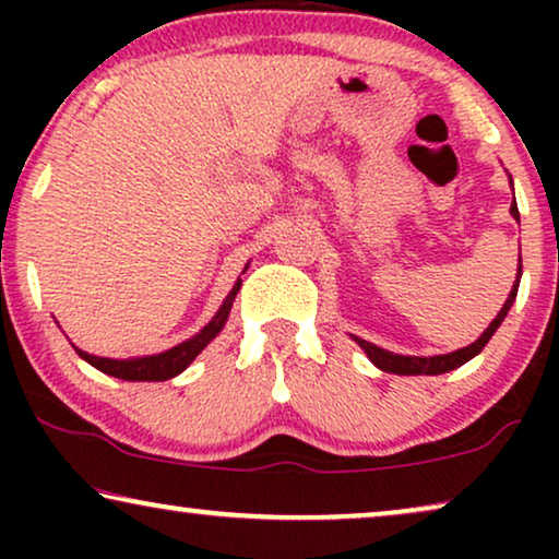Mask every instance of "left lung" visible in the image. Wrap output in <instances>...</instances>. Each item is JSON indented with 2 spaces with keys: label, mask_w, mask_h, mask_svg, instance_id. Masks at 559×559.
Segmentation results:
<instances>
[{
  "label": "left lung",
  "mask_w": 559,
  "mask_h": 559,
  "mask_svg": "<svg viewBox=\"0 0 559 559\" xmlns=\"http://www.w3.org/2000/svg\"><path fill=\"white\" fill-rule=\"evenodd\" d=\"M509 182H511V175H509ZM514 186V182H511ZM511 216L519 221V209H516V201L511 203ZM519 280H522V254H519V266H516V280H514V287H511V293L507 297V302H503V308L499 310V316L491 320V325L486 328L484 333L478 335V341H473L471 346L465 348H457L453 354H440V356H402V354H392V350L386 348H379L373 346V343L364 341V338H356V335H350L358 346L364 348V354L369 356V361L377 366V369L386 371V373H400V377H438V373H448L457 369V366H463L465 361H471L473 356H478L480 350L488 341H491V335L499 331V325L503 323V318L509 316L511 305L516 300V293H519Z\"/></svg>",
  "instance_id": "left-lung-1"
}]
</instances>
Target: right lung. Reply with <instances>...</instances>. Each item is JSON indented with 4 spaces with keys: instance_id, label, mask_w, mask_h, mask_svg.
<instances>
[{
    "instance_id": "add662e5",
    "label": "right lung",
    "mask_w": 559,
    "mask_h": 559,
    "mask_svg": "<svg viewBox=\"0 0 559 559\" xmlns=\"http://www.w3.org/2000/svg\"><path fill=\"white\" fill-rule=\"evenodd\" d=\"M247 270V266H243ZM241 289V280L234 282L231 293L226 295L224 305H221L216 316L211 318L209 325H203V331H198L193 338L178 343V346L163 350V354H152V356H136V358H106V356H94L81 350L79 346L75 354H79L83 361L94 366V369L109 373V377L124 379V381H167L173 377H178L188 369L190 364L195 361V356L209 346V343L216 338V335L224 331L228 312H231V305L236 300V293Z\"/></svg>"
}]
</instances>
